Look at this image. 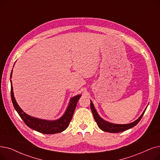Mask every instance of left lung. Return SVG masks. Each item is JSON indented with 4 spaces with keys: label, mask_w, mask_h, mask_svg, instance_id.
Masks as SVG:
<instances>
[{
    "label": "left lung",
    "mask_w": 160,
    "mask_h": 160,
    "mask_svg": "<svg viewBox=\"0 0 160 160\" xmlns=\"http://www.w3.org/2000/svg\"><path fill=\"white\" fill-rule=\"evenodd\" d=\"M90 108H91L92 112L93 113L94 119L97 124L98 127L102 131H106V132H109V133H120V132H122L126 130H128L131 128H133L139 122L141 119L142 118V117L143 116L146 108L143 113L141 114V116L138 118L133 123H128V124H114V123H109L105 120H102L101 118L99 116V114H97V111L93 106V104L92 101H91V103H90Z\"/></svg>",
    "instance_id": "8db88e82"
}]
</instances>
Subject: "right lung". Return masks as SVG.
Here are the masks:
<instances>
[{"label":"right lung","mask_w":160,"mask_h":160,"mask_svg":"<svg viewBox=\"0 0 160 160\" xmlns=\"http://www.w3.org/2000/svg\"><path fill=\"white\" fill-rule=\"evenodd\" d=\"M12 71L11 72L10 78L12 77ZM80 97L81 95H78L72 97L70 100V103H69L66 112L61 118L55 121H48L38 119L36 118H33L27 114L19 107L14 98V96H13V87L11 81V98L13 107H14L17 112L21 117V118L23 120L27 126L34 130L40 132L41 133L55 134L61 133V132L65 130L69 126V123H70L72 120L74 110Z\"/></svg>","instance_id":"obj_1"}]
</instances>
